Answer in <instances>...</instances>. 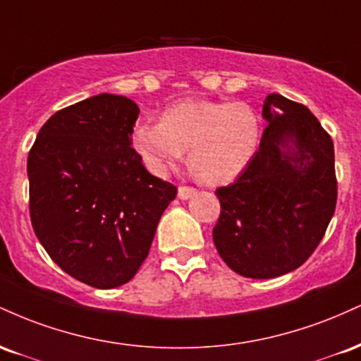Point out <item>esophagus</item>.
Returning <instances> with one entry per match:
<instances>
[{
    "label": "esophagus",
    "instance_id": "1",
    "mask_svg": "<svg viewBox=\"0 0 361 361\" xmlns=\"http://www.w3.org/2000/svg\"><path fill=\"white\" fill-rule=\"evenodd\" d=\"M195 193H197V190L192 188V186H180L178 188V198H181V200H188Z\"/></svg>",
    "mask_w": 361,
    "mask_h": 361
}]
</instances>
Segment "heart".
<instances>
[{"label":"heart","mask_w":361,"mask_h":361,"mask_svg":"<svg viewBox=\"0 0 361 361\" xmlns=\"http://www.w3.org/2000/svg\"><path fill=\"white\" fill-rule=\"evenodd\" d=\"M259 118L243 102L186 100L163 111L161 122H137L130 144L152 175L163 176L188 149L202 181L224 185L238 178L255 156Z\"/></svg>","instance_id":"obj_1"}]
</instances>
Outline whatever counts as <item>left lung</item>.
<instances>
[{
	"label": "left lung",
	"instance_id": "8db88e82",
	"mask_svg": "<svg viewBox=\"0 0 361 361\" xmlns=\"http://www.w3.org/2000/svg\"><path fill=\"white\" fill-rule=\"evenodd\" d=\"M261 115L268 126L259 149L233 185L215 192L214 244L246 279H275L304 264L338 197L333 139L307 106L271 93Z\"/></svg>",
	"mask_w": 361,
	"mask_h": 361
}]
</instances>
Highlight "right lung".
<instances>
[{
	"label": "right lung",
	"instance_id": "obj_1",
	"mask_svg": "<svg viewBox=\"0 0 361 361\" xmlns=\"http://www.w3.org/2000/svg\"><path fill=\"white\" fill-rule=\"evenodd\" d=\"M139 106L102 93L52 115L28 152L30 219L52 261L97 288L127 283L147 258L176 186L130 144Z\"/></svg>",
	"mask_w": 361,
	"mask_h": 361
}]
</instances>
